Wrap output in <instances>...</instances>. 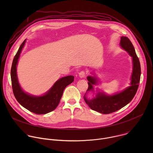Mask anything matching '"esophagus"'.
<instances>
[{"mask_svg":"<svg viewBox=\"0 0 153 153\" xmlns=\"http://www.w3.org/2000/svg\"><path fill=\"white\" fill-rule=\"evenodd\" d=\"M79 76L80 78H83V77H85L86 76V73H85V71H82L79 73Z\"/></svg>","mask_w":153,"mask_h":153,"instance_id":"34e87169","label":"esophagus"}]
</instances>
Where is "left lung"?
<instances>
[{"label": "left lung", "instance_id": "1", "mask_svg": "<svg viewBox=\"0 0 153 153\" xmlns=\"http://www.w3.org/2000/svg\"><path fill=\"white\" fill-rule=\"evenodd\" d=\"M120 46L132 58L133 71L129 86L122 91L112 95L106 94L103 91L97 90L95 96L90 99L86 97V93L94 91V85H98L99 79L93 73H91L93 76H88L86 77L88 80V88L83 97L84 100L91 110L102 114H110L120 110L132 100L138 89L141 69L140 62L134 48L131 42L125 36L120 37Z\"/></svg>", "mask_w": 153, "mask_h": 153}]
</instances>
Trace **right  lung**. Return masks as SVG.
Returning a JSON list of instances; mask_svg holds the SVG:
<instances>
[{"label": "right lung", "instance_id": "add662e5", "mask_svg": "<svg viewBox=\"0 0 153 153\" xmlns=\"http://www.w3.org/2000/svg\"><path fill=\"white\" fill-rule=\"evenodd\" d=\"M25 42L26 39L20 46L13 61L11 69L13 91L17 102L23 107L35 114H45L56 108L60 102L64 89L74 81V77L68 76L59 79L48 91L41 96H34L24 91L18 80L17 65Z\"/></svg>", "mask_w": 153, "mask_h": 153}]
</instances>
